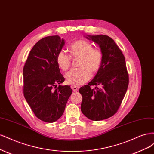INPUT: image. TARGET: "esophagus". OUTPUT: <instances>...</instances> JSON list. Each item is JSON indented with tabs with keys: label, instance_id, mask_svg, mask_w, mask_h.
I'll use <instances>...</instances> for the list:
<instances>
[{
	"label": "esophagus",
	"instance_id": "obj_1",
	"mask_svg": "<svg viewBox=\"0 0 154 154\" xmlns=\"http://www.w3.org/2000/svg\"><path fill=\"white\" fill-rule=\"evenodd\" d=\"M79 86H74V85H72L71 86V88L72 89V90L73 91H78L79 90Z\"/></svg>",
	"mask_w": 154,
	"mask_h": 154
}]
</instances>
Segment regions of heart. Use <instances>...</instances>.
<instances>
[{
	"label": "heart",
	"mask_w": 154,
	"mask_h": 154,
	"mask_svg": "<svg viewBox=\"0 0 154 154\" xmlns=\"http://www.w3.org/2000/svg\"><path fill=\"white\" fill-rule=\"evenodd\" d=\"M70 56L64 51L59 52L56 63L63 71H67L72 65V57H80L79 68L73 69L66 74V80L72 85H81L90 79L91 72L97 73L102 66L103 53L100 49L93 48V45L87 40L79 39L72 43L68 47Z\"/></svg>",
	"instance_id": "b5f03b06"
}]
</instances>
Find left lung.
<instances>
[{
	"mask_svg": "<svg viewBox=\"0 0 154 154\" xmlns=\"http://www.w3.org/2000/svg\"><path fill=\"white\" fill-rule=\"evenodd\" d=\"M100 47L103 62L95 77L81 87V111L93 121L111 117L117 112L128 85V74L125 59L116 43L106 35L87 36ZM91 85L95 88H91Z\"/></svg>",
	"mask_w": 154,
	"mask_h": 154,
	"instance_id": "left-lung-1",
	"label": "left lung"
}]
</instances>
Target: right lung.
Returning <instances> with one entry per match:
<instances>
[{
  "label": "right lung",
  "instance_id": "add662e5",
  "mask_svg": "<svg viewBox=\"0 0 154 154\" xmlns=\"http://www.w3.org/2000/svg\"><path fill=\"white\" fill-rule=\"evenodd\" d=\"M64 40L59 36L43 38L34 45L23 67V95L36 116L43 122L57 121L72 95L70 86L60 84L64 78L56 63Z\"/></svg>",
  "mask_w": 154,
  "mask_h": 154
}]
</instances>
